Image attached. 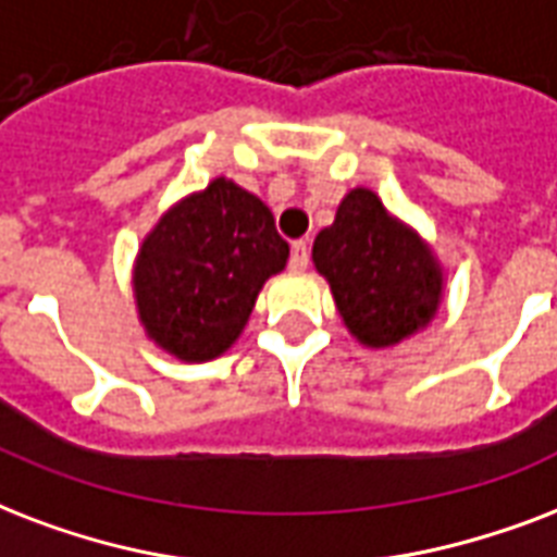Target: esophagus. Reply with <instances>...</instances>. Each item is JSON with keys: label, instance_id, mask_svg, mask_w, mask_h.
Masks as SVG:
<instances>
[{"label": "esophagus", "instance_id": "esophagus-1", "mask_svg": "<svg viewBox=\"0 0 557 557\" xmlns=\"http://www.w3.org/2000/svg\"><path fill=\"white\" fill-rule=\"evenodd\" d=\"M310 261V249H308V240H293L290 247V270L301 273Z\"/></svg>", "mask_w": 557, "mask_h": 557}]
</instances>
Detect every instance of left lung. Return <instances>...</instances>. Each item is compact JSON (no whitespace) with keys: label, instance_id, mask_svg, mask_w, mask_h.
I'll use <instances>...</instances> for the list:
<instances>
[{"label":"left lung","instance_id":"8db88e82","mask_svg":"<svg viewBox=\"0 0 557 557\" xmlns=\"http://www.w3.org/2000/svg\"><path fill=\"white\" fill-rule=\"evenodd\" d=\"M313 267L366 348L416 337L442 308L447 275L435 249L363 185L339 200L334 223L317 235Z\"/></svg>","mask_w":557,"mask_h":557}]
</instances>
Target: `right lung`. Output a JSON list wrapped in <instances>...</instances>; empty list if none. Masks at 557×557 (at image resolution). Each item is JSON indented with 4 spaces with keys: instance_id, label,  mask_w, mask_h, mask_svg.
Listing matches in <instances>:
<instances>
[{
    "instance_id": "add662e5",
    "label": "right lung",
    "mask_w": 557,
    "mask_h": 557,
    "mask_svg": "<svg viewBox=\"0 0 557 557\" xmlns=\"http://www.w3.org/2000/svg\"><path fill=\"white\" fill-rule=\"evenodd\" d=\"M287 258L267 202L214 176L176 200L136 252L131 284L145 337L183 363L214 360L238 343Z\"/></svg>"
}]
</instances>
